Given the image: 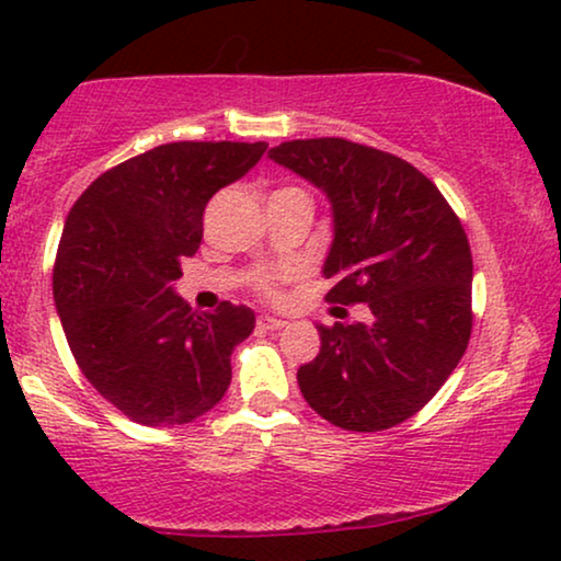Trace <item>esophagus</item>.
Here are the masks:
<instances>
[{"label":"esophagus","mask_w":561,"mask_h":561,"mask_svg":"<svg viewBox=\"0 0 561 561\" xmlns=\"http://www.w3.org/2000/svg\"><path fill=\"white\" fill-rule=\"evenodd\" d=\"M286 327V321L283 319H275L271 313H263V317H257V329H263V332H278V329Z\"/></svg>","instance_id":"1"}]
</instances>
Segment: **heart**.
Listing matches in <instances>:
<instances>
[{"instance_id":"b5f03b06","label":"heart","mask_w":561,"mask_h":561,"mask_svg":"<svg viewBox=\"0 0 561 561\" xmlns=\"http://www.w3.org/2000/svg\"><path fill=\"white\" fill-rule=\"evenodd\" d=\"M275 280H278V275H275V273H257L255 278H252V283H255V288L260 290V294H265V296H273L275 294Z\"/></svg>"}]
</instances>
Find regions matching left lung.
Wrapping results in <instances>:
<instances>
[{
	"instance_id": "8db88e82",
	"label": "left lung",
	"mask_w": 561,
	"mask_h": 561,
	"mask_svg": "<svg viewBox=\"0 0 561 561\" xmlns=\"http://www.w3.org/2000/svg\"><path fill=\"white\" fill-rule=\"evenodd\" d=\"M271 160L321 188L334 240L332 304H367V321L319 327L298 367L306 403L347 432H382L436 396L472 332V252L439 188L405 160L342 137L290 140Z\"/></svg>"
}]
</instances>
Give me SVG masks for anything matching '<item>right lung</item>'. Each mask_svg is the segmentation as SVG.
Instances as JSON below:
<instances>
[{"label": "right lung", "mask_w": 561, "mask_h": 561, "mask_svg": "<svg viewBox=\"0 0 561 561\" xmlns=\"http://www.w3.org/2000/svg\"><path fill=\"white\" fill-rule=\"evenodd\" d=\"M265 142H168L99 175L68 211L53 298L87 380L142 426H181L227 393L248 306L194 311L175 296L204 209L263 158Z\"/></svg>", "instance_id": "obj_1"}]
</instances>
